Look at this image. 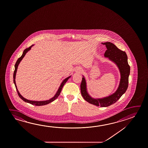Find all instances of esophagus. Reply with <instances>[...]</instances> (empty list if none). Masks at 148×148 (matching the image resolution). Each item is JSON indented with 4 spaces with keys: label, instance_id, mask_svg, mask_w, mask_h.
<instances>
[{
    "label": "esophagus",
    "instance_id": "1",
    "mask_svg": "<svg viewBox=\"0 0 148 148\" xmlns=\"http://www.w3.org/2000/svg\"><path fill=\"white\" fill-rule=\"evenodd\" d=\"M75 72L78 73H82V69L80 67H77L75 69Z\"/></svg>",
    "mask_w": 148,
    "mask_h": 148
}]
</instances>
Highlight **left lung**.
I'll use <instances>...</instances> for the list:
<instances>
[{"label":"left lung","mask_w":148,"mask_h":148,"mask_svg":"<svg viewBox=\"0 0 148 148\" xmlns=\"http://www.w3.org/2000/svg\"><path fill=\"white\" fill-rule=\"evenodd\" d=\"M102 44L105 45L107 48L104 53L105 57L114 61L119 68L121 74V79L119 87L116 92L108 97L95 99L88 95L86 88V82L85 78L84 77L82 78L80 84V91L82 97L88 103L97 106L108 107L115 103L126 92L128 87L130 66L128 64L127 56L125 51H121L111 42H108Z\"/></svg>","instance_id":"left-lung-1"}]
</instances>
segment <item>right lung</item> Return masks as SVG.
Here are the masks:
<instances>
[{"mask_svg": "<svg viewBox=\"0 0 148 148\" xmlns=\"http://www.w3.org/2000/svg\"><path fill=\"white\" fill-rule=\"evenodd\" d=\"M32 46H33V45H32V46H30L28 48L25 49L24 51H23V55H22V56H21L20 58L18 59L16 61V63H15V70L14 71V73H13V82H14V83L15 88H16V91H17L18 95L19 97H20L21 99H23V100L25 102H27V103H30V104H31L32 105H36V106H43V105H45L48 104L50 103L51 102H53L54 100H55L57 97H58L59 95L60 94L61 90H62V88H63V86L66 84V82L67 80H68V79L71 76L69 77L66 78L64 80H63V82L61 83L60 86V87L59 88L57 92L56 93V95H55V96H54L53 98H51V99L47 100V101H30V100L26 99L24 97H23L22 95H21V94H20V92H18V90H17V87H16V82H15V75H16V71H17V67H18V64H19L20 62H21V61L22 60V59L24 58V57L25 55H26V53H27V51H29V50L31 49V47H32Z\"/></svg>", "mask_w": 148, "mask_h": 148, "instance_id": "right-lung-1", "label": "right lung"}]
</instances>
